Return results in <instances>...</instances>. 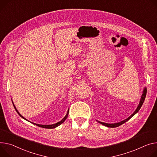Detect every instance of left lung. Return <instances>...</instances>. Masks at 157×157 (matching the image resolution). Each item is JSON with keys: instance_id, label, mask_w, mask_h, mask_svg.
<instances>
[{"instance_id": "obj_1", "label": "left lung", "mask_w": 157, "mask_h": 157, "mask_svg": "<svg viewBox=\"0 0 157 157\" xmlns=\"http://www.w3.org/2000/svg\"><path fill=\"white\" fill-rule=\"evenodd\" d=\"M146 94H147V88H145L144 90V92H143V94H142V96H141V99H140V103H139V105L138 106V108H136V109L135 110V111L132 114V115L128 117L127 119L120 122V123H114V124H109V123H103V122H101V121H98L99 123L102 124L103 125H105L106 126H108V127H110V128H115V127H118L120 125H121L122 124L124 123L125 122H126L128 120H129L132 117H133L135 114L140 110V109L141 108L142 105H143L144 101H145V97H146Z\"/></svg>"}]
</instances>
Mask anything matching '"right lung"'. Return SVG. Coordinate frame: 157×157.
I'll return each instance as SVG.
<instances>
[{
	"mask_svg": "<svg viewBox=\"0 0 157 157\" xmlns=\"http://www.w3.org/2000/svg\"><path fill=\"white\" fill-rule=\"evenodd\" d=\"M12 103H13V102H12ZM13 107H14V108L16 109V111L17 112V113L19 114V115L22 118H24V119H25V120H26L25 118H24L21 114L18 112V111L17 110V109H16V108L15 107V106H14V105H13ZM68 114H69V110H68V111H67V114H66V115L65 116V117L61 120V121H59L58 123H56V124H49V125H42V124H36V123H33V124H36V125H37V126H39V127H41V128H49V129H51V128H56V127H57V126H58L59 125H60L61 124H62L64 121H65V120L67 118V116H68Z\"/></svg>",
	"mask_w": 157,
	"mask_h": 157,
	"instance_id": "obj_1",
	"label": "right lung"
}]
</instances>
